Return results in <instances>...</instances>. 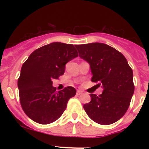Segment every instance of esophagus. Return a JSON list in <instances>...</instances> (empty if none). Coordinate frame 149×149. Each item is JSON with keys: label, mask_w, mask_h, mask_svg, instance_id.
I'll use <instances>...</instances> for the list:
<instances>
[{"label": "esophagus", "mask_w": 149, "mask_h": 149, "mask_svg": "<svg viewBox=\"0 0 149 149\" xmlns=\"http://www.w3.org/2000/svg\"><path fill=\"white\" fill-rule=\"evenodd\" d=\"M81 94H82L81 91H80V90H77V91H76V95L79 96V95H81Z\"/></svg>", "instance_id": "esophagus-1"}]
</instances>
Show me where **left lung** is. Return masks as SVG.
Segmentation results:
<instances>
[{
    "instance_id": "left-lung-1",
    "label": "left lung",
    "mask_w": 149,
    "mask_h": 149,
    "mask_svg": "<svg viewBox=\"0 0 149 149\" xmlns=\"http://www.w3.org/2000/svg\"><path fill=\"white\" fill-rule=\"evenodd\" d=\"M79 57L90 65L91 81L102 86V94H91L84 110L101 125L115 123L125 114L134 93L133 73L124 55L109 45L93 42L76 45Z\"/></svg>"
}]
</instances>
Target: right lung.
<instances>
[{
	"label": "right lung",
	"instance_id": "add662e5",
	"mask_svg": "<svg viewBox=\"0 0 149 149\" xmlns=\"http://www.w3.org/2000/svg\"><path fill=\"white\" fill-rule=\"evenodd\" d=\"M78 55L73 45L52 42L34 50L22 65L18 88L22 107L30 119L47 125L62 115L76 90L68 86L57 91L52 80L63 75L65 64Z\"/></svg>",
	"mask_w": 149,
	"mask_h": 149
}]
</instances>
